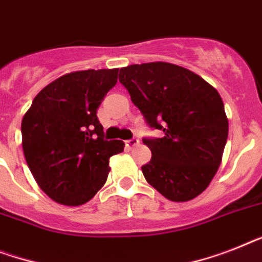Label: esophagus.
<instances>
[{"instance_id": "obj_1", "label": "esophagus", "mask_w": 262, "mask_h": 262, "mask_svg": "<svg viewBox=\"0 0 262 262\" xmlns=\"http://www.w3.org/2000/svg\"><path fill=\"white\" fill-rule=\"evenodd\" d=\"M139 144V140L136 139V138H133V139H129L126 142V146L128 147V148H134L135 146H138Z\"/></svg>"}]
</instances>
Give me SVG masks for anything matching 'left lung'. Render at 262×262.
<instances>
[{
  "instance_id": "1",
  "label": "left lung",
  "mask_w": 262,
  "mask_h": 262,
  "mask_svg": "<svg viewBox=\"0 0 262 262\" xmlns=\"http://www.w3.org/2000/svg\"><path fill=\"white\" fill-rule=\"evenodd\" d=\"M151 128L163 135L143 139L151 161L144 178L163 196L186 202L206 189L221 165L229 123L224 101L196 73L170 62H144L119 71Z\"/></svg>"
}]
</instances>
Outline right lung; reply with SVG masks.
Returning <instances> with one entry per match:
<instances>
[{
  "label": "right lung",
  "mask_w": 262,
  "mask_h": 262,
  "mask_svg": "<svg viewBox=\"0 0 262 262\" xmlns=\"http://www.w3.org/2000/svg\"><path fill=\"white\" fill-rule=\"evenodd\" d=\"M119 69L67 73L42 88L21 123L23 150L40 189L57 204L80 206L104 186L122 140H104L97 108Z\"/></svg>",
  "instance_id": "obj_1"
}]
</instances>
